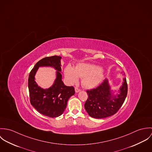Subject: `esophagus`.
Listing matches in <instances>:
<instances>
[{"label":"esophagus","mask_w":152,"mask_h":152,"mask_svg":"<svg viewBox=\"0 0 152 152\" xmlns=\"http://www.w3.org/2000/svg\"><path fill=\"white\" fill-rule=\"evenodd\" d=\"M75 92H80V89H78V88H77V87H75Z\"/></svg>","instance_id":"obj_1"}]
</instances>
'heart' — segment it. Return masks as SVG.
I'll list each match as a JSON object with an SVG mask.
<instances>
[{"label": "heart", "instance_id": "1", "mask_svg": "<svg viewBox=\"0 0 152 152\" xmlns=\"http://www.w3.org/2000/svg\"><path fill=\"white\" fill-rule=\"evenodd\" d=\"M64 73L68 84H76L80 77L83 78V86L87 88H93L97 86L104 77V72L101 67L86 63L78 64L75 68L68 64L65 66Z\"/></svg>", "mask_w": 152, "mask_h": 152}]
</instances>
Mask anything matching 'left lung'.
<instances>
[{
  "label": "left lung",
  "instance_id": "obj_1",
  "mask_svg": "<svg viewBox=\"0 0 152 152\" xmlns=\"http://www.w3.org/2000/svg\"><path fill=\"white\" fill-rule=\"evenodd\" d=\"M118 92L119 94L113 95L115 92L111 89L107 78L97 88L87 90L88 97L84 107L88 115L92 118L100 119L112 116L118 112L127 96L128 85L125 77Z\"/></svg>",
  "mask_w": 152,
  "mask_h": 152
}]
</instances>
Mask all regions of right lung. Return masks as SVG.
<instances>
[{"mask_svg":"<svg viewBox=\"0 0 152 152\" xmlns=\"http://www.w3.org/2000/svg\"><path fill=\"white\" fill-rule=\"evenodd\" d=\"M61 57L54 56L45 57L38 61L30 72L28 87L30 103L39 113L50 118L61 115L69 98L74 95L73 87H68L62 81L61 68ZM40 66H51L57 71L54 84L47 89L39 87L35 81V75Z\"/></svg>","mask_w":152,"mask_h":152,"instance_id":"add662e5","label":"right lung"}]
</instances>
